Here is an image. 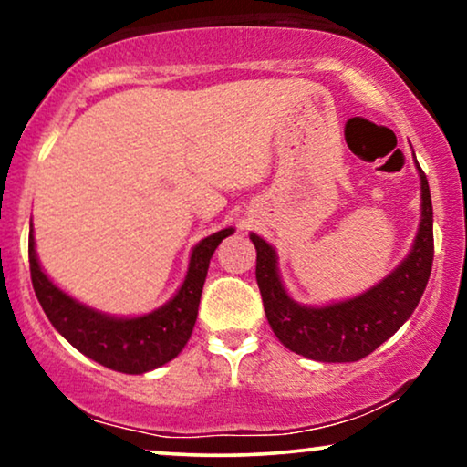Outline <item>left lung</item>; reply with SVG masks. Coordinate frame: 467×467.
I'll return each instance as SVG.
<instances>
[{
    "mask_svg": "<svg viewBox=\"0 0 467 467\" xmlns=\"http://www.w3.org/2000/svg\"><path fill=\"white\" fill-rule=\"evenodd\" d=\"M420 178V225L412 251L385 280L347 302L321 308L293 302L278 274L276 251L257 234V285L267 323L293 353L325 363L359 361L389 340L408 321L423 296L433 261V210L430 184Z\"/></svg>",
    "mask_w": 467,
    "mask_h": 467,
    "instance_id": "left-lung-1",
    "label": "left lung"
}]
</instances>
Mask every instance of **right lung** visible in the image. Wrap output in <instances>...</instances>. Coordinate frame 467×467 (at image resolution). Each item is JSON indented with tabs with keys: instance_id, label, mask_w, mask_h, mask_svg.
I'll list each match as a JSON object with an SVG mask.
<instances>
[{
	"instance_id": "right-lung-1",
	"label": "right lung",
	"mask_w": 467,
	"mask_h": 467,
	"mask_svg": "<svg viewBox=\"0 0 467 467\" xmlns=\"http://www.w3.org/2000/svg\"><path fill=\"white\" fill-rule=\"evenodd\" d=\"M232 234L234 227H227L203 238L191 253L189 272L176 296L144 317L104 315L63 293L40 267L34 229L29 234L31 283L48 321L74 348L104 368L123 374H144L174 359L189 342L210 259L221 240Z\"/></svg>"
}]
</instances>
